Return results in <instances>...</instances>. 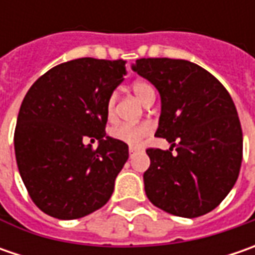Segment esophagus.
I'll return each mask as SVG.
<instances>
[{"mask_svg": "<svg viewBox=\"0 0 255 255\" xmlns=\"http://www.w3.org/2000/svg\"><path fill=\"white\" fill-rule=\"evenodd\" d=\"M137 152H139V149H137V147H129V153H130V156L136 154Z\"/></svg>", "mask_w": 255, "mask_h": 255, "instance_id": "obj_1", "label": "esophagus"}]
</instances>
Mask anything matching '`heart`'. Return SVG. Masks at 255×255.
<instances>
[{
  "mask_svg": "<svg viewBox=\"0 0 255 255\" xmlns=\"http://www.w3.org/2000/svg\"><path fill=\"white\" fill-rule=\"evenodd\" d=\"M132 91L144 105L152 98H154V89L152 85L142 79H137L133 82ZM115 106H116V96L112 95L108 98L106 105H105V113L109 122H112L115 119ZM150 132H152V126L149 123H137V125L121 123L109 129V136L115 140L125 143L132 147V146H139L143 139L150 134Z\"/></svg>",
  "mask_w": 255,
  "mask_h": 255,
  "instance_id": "obj_1",
  "label": "heart"
}]
</instances>
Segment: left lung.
Listing matches in <instances>:
<instances>
[{
  "instance_id": "8db88e82",
  "label": "left lung",
  "mask_w": 255,
  "mask_h": 255,
  "mask_svg": "<svg viewBox=\"0 0 255 255\" xmlns=\"http://www.w3.org/2000/svg\"><path fill=\"white\" fill-rule=\"evenodd\" d=\"M132 69L160 93L156 136L171 144L169 150H146L147 199L187 219L214 210L233 189L243 159V130L230 93L210 72L184 59L142 58Z\"/></svg>"
}]
</instances>
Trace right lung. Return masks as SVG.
<instances>
[{
  "label": "right lung",
  "mask_w": 255,
  "mask_h": 255,
  "mask_svg": "<svg viewBox=\"0 0 255 255\" xmlns=\"http://www.w3.org/2000/svg\"><path fill=\"white\" fill-rule=\"evenodd\" d=\"M123 59L79 58L54 66L25 95L15 157L35 206L59 220L81 219L111 199L129 147L106 136L105 105L126 75ZM86 140H99L98 148Z\"/></svg>",
  "instance_id": "obj_1"
}]
</instances>
